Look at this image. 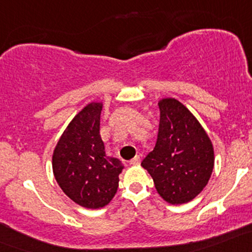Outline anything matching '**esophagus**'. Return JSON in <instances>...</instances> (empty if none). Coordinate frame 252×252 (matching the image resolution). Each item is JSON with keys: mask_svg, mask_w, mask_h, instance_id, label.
Instances as JSON below:
<instances>
[{"mask_svg": "<svg viewBox=\"0 0 252 252\" xmlns=\"http://www.w3.org/2000/svg\"><path fill=\"white\" fill-rule=\"evenodd\" d=\"M140 161H141L140 156H136L135 158H132L130 161H129V164H130V165H139Z\"/></svg>", "mask_w": 252, "mask_h": 252, "instance_id": "34e87169", "label": "esophagus"}]
</instances>
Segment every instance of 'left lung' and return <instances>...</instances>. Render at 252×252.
<instances>
[{
	"label": "left lung",
	"mask_w": 252,
	"mask_h": 252,
	"mask_svg": "<svg viewBox=\"0 0 252 252\" xmlns=\"http://www.w3.org/2000/svg\"><path fill=\"white\" fill-rule=\"evenodd\" d=\"M160 123L156 147L141 165L154 181L158 193L171 204L187 203L203 190L214 167L208 135L183 104L172 98L159 101Z\"/></svg>",
	"instance_id": "obj_1"
}]
</instances>
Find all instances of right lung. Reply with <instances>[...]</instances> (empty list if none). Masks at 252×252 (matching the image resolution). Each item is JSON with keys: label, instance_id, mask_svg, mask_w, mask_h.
<instances>
[{"label": "right lung", "instance_id": "add662e5", "mask_svg": "<svg viewBox=\"0 0 252 252\" xmlns=\"http://www.w3.org/2000/svg\"><path fill=\"white\" fill-rule=\"evenodd\" d=\"M103 105L91 103L69 123L55 148L52 170L63 192L85 208L98 209L112 200L123 165L105 154L99 135Z\"/></svg>", "mask_w": 252, "mask_h": 252}]
</instances>
